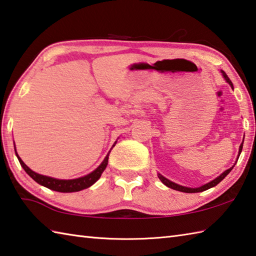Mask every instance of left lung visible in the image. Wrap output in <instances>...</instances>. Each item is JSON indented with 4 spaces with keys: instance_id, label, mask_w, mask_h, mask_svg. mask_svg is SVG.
Here are the masks:
<instances>
[{
    "instance_id": "1",
    "label": "left lung",
    "mask_w": 256,
    "mask_h": 256,
    "mask_svg": "<svg viewBox=\"0 0 256 256\" xmlns=\"http://www.w3.org/2000/svg\"><path fill=\"white\" fill-rule=\"evenodd\" d=\"M222 74H223L224 78L226 80V82H228V83L230 85H231V86L233 88V83L231 82V80L228 78V75L225 74V72H224V71H222ZM242 148H243V144H241V146H240L238 156H240V154H241V152H242ZM233 168H234V166H232L231 168L226 170V171L223 172L221 175H220V176H218L216 178L213 180V181H211L210 183L203 185V186H201V188H185V186H182V185H178V184H176V183H174V182H172V181H170V180H168V178H165L163 176V175H161V174H158V178L161 180L163 184L166 185V186H168V188H170L176 190V191L184 192V193H198V192L206 191V190H208V188H211L215 186V185H218L220 182L222 181V180H223L225 176H226V175H228L230 172H231V170H232Z\"/></svg>"
}]
</instances>
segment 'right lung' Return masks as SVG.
I'll return each mask as SVG.
<instances>
[{
    "label": "right lung",
    "mask_w": 256,
    "mask_h": 256,
    "mask_svg": "<svg viewBox=\"0 0 256 256\" xmlns=\"http://www.w3.org/2000/svg\"><path fill=\"white\" fill-rule=\"evenodd\" d=\"M114 146V145H113ZM111 152V151H110ZM15 154L20 161V164L22 165V168H24V171L26 172L30 176H31L35 182L43 185V186L48 188L50 190H53V191L56 192H63V193H71V192H78L82 191L84 188H88L93 185L95 182L98 181L101 176V174L106 168L108 162V154L106 155V158H104V161L101 163V165L94 170L92 173H90L88 175H85L83 178H74V180H58V178H53L50 176H44V175L38 174L33 172L31 168L24 164L21 158H18V155L16 153V150H15Z\"/></svg>",
    "instance_id": "1"
}]
</instances>
